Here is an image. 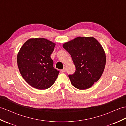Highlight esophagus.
<instances>
[{
  "instance_id": "esophagus-1",
  "label": "esophagus",
  "mask_w": 126,
  "mask_h": 126,
  "mask_svg": "<svg viewBox=\"0 0 126 126\" xmlns=\"http://www.w3.org/2000/svg\"><path fill=\"white\" fill-rule=\"evenodd\" d=\"M61 71L62 72V73H65V72L66 71V68H64L63 69H62V70H61Z\"/></svg>"
}]
</instances>
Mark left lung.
Listing matches in <instances>:
<instances>
[{"label":"left lung","instance_id":"left-lung-1","mask_svg":"<svg viewBox=\"0 0 126 126\" xmlns=\"http://www.w3.org/2000/svg\"><path fill=\"white\" fill-rule=\"evenodd\" d=\"M63 47L70 53L75 72L69 77L71 84L84 90L97 82L105 68L106 57L102 45L92 37H79L66 42Z\"/></svg>","mask_w":126,"mask_h":126}]
</instances>
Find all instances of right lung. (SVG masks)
Wrapping results in <instances>:
<instances>
[{"mask_svg":"<svg viewBox=\"0 0 126 126\" xmlns=\"http://www.w3.org/2000/svg\"><path fill=\"white\" fill-rule=\"evenodd\" d=\"M55 44L45 38H31L20 48L17 56L19 70L31 87L46 89L54 84L60 71L54 69L50 56Z\"/></svg>","mask_w":126,"mask_h":126,"instance_id":"1","label":"right lung"}]
</instances>
